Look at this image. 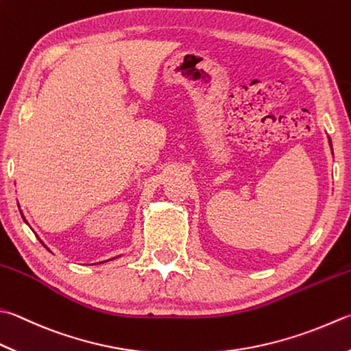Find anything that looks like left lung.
<instances>
[{
	"label": "left lung",
	"mask_w": 351,
	"mask_h": 351,
	"mask_svg": "<svg viewBox=\"0 0 351 351\" xmlns=\"http://www.w3.org/2000/svg\"><path fill=\"white\" fill-rule=\"evenodd\" d=\"M328 142H330V147H332V141H330V138H328Z\"/></svg>",
	"instance_id": "1"
}]
</instances>
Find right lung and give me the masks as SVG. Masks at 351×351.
<instances>
[{
    "label": "right lung",
    "instance_id": "right-lung-1",
    "mask_svg": "<svg viewBox=\"0 0 351 351\" xmlns=\"http://www.w3.org/2000/svg\"><path fill=\"white\" fill-rule=\"evenodd\" d=\"M21 215H23V213H21ZM23 218H24V215H23ZM24 221H25V220H24ZM25 223H27V221H25ZM39 241H41V240H39ZM41 243H43V241H41ZM43 244H44V243H43ZM44 246H45V244H44Z\"/></svg>",
    "mask_w": 351,
    "mask_h": 351
}]
</instances>
